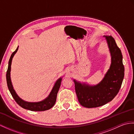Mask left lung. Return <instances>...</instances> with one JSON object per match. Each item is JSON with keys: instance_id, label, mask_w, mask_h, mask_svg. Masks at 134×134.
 <instances>
[{"instance_id": "obj_1", "label": "left lung", "mask_w": 134, "mask_h": 134, "mask_svg": "<svg viewBox=\"0 0 134 134\" xmlns=\"http://www.w3.org/2000/svg\"><path fill=\"white\" fill-rule=\"evenodd\" d=\"M105 37L111 58L110 68L103 78L94 86L74 79L79 103L86 108L102 106L111 101L118 94L124 75L123 57L115 40L111 36Z\"/></svg>"}]
</instances>
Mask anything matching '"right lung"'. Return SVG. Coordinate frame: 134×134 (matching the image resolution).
Returning a JSON list of instances; mask_svg holds the SVG:
<instances>
[{
  "label": "right lung",
  "instance_id": "add662e5",
  "mask_svg": "<svg viewBox=\"0 0 134 134\" xmlns=\"http://www.w3.org/2000/svg\"><path fill=\"white\" fill-rule=\"evenodd\" d=\"M18 48L19 46L17 47L16 50L12 53V55H11L10 59L8 62V69L7 74H6V80H7V86L9 89V91H10L12 97H13L17 103L20 107L24 108V109L32 111H43L50 109L51 108L54 106L56 102V100H57V94L61 85L62 77H59L56 81L54 87H53L50 93H49V94L47 97L46 98L44 99H43V100L37 102H30L23 100L22 99H21L18 95L16 91H15L11 79V66L12 58H13L14 56L18 50Z\"/></svg>",
  "mask_w": 134,
  "mask_h": 134
}]
</instances>
